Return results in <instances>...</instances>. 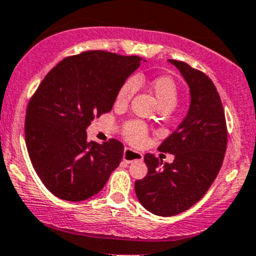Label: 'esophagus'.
<instances>
[{
  "label": "esophagus",
  "instance_id": "1",
  "mask_svg": "<svg viewBox=\"0 0 256 256\" xmlns=\"http://www.w3.org/2000/svg\"><path fill=\"white\" fill-rule=\"evenodd\" d=\"M122 158L126 163H132L136 162V160H144V154L141 152H137V150H134L131 148H125L124 150Z\"/></svg>",
  "mask_w": 256,
  "mask_h": 256
}]
</instances>
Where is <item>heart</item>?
<instances>
[{
  "instance_id": "1",
  "label": "heart",
  "mask_w": 256,
  "mask_h": 256,
  "mask_svg": "<svg viewBox=\"0 0 256 256\" xmlns=\"http://www.w3.org/2000/svg\"><path fill=\"white\" fill-rule=\"evenodd\" d=\"M144 82L141 76L130 77L122 83L119 92L116 96V106H125L130 103L132 96L138 90V83ZM150 87L153 94L157 98L158 103L162 109L172 110L176 106L178 99H179V90L178 86L172 77L169 76H158L150 80ZM124 136L126 137L128 142L134 144H141L144 142L147 136V128L141 121H128L124 126Z\"/></svg>"
}]
</instances>
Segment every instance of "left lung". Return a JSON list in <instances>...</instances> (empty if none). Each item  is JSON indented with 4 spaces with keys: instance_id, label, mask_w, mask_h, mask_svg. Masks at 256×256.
<instances>
[{
    "instance_id": "obj_1",
    "label": "left lung",
    "mask_w": 256,
    "mask_h": 256,
    "mask_svg": "<svg viewBox=\"0 0 256 256\" xmlns=\"http://www.w3.org/2000/svg\"><path fill=\"white\" fill-rule=\"evenodd\" d=\"M168 61L189 86V112L158 147L160 152L174 154L173 163L163 164L147 153L144 163L148 173L135 182L141 205L162 217L186 211L205 195L222 166L228 136L224 110L214 82L182 61Z\"/></svg>"
}]
</instances>
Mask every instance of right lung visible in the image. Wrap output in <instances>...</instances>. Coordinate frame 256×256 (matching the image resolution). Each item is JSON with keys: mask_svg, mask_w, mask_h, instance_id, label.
<instances>
[{"mask_svg": "<svg viewBox=\"0 0 256 256\" xmlns=\"http://www.w3.org/2000/svg\"><path fill=\"white\" fill-rule=\"evenodd\" d=\"M142 58L90 50L68 56L45 76L29 100L26 144L38 176L50 192L83 201L100 192L122 160L124 144L87 141V128L112 110Z\"/></svg>", "mask_w": 256, "mask_h": 256, "instance_id": "add662e5", "label": "right lung"}]
</instances>
